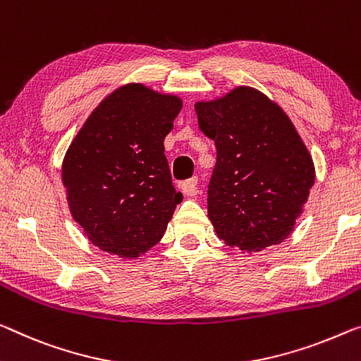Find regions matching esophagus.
<instances>
[{"label": "esophagus", "mask_w": 361, "mask_h": 361, "mask_svg": "<svg viewBox=\"0 0 361 361\" xmlns=\"http://www.w3.org/2000/svg\"><path fill=\"white\" fill-rule=\"evenodd\" d=\"M197 184H198L197 177H192V179H188V180L179 182V188H180V192L184 193V195L195 197L198 193V185Z\"/></svg>", "instance_id": "1"}]
</instances>
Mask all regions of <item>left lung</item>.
Returning a JSON list of instances; mask_svg holds the SVG:
<instances>
[{
    "instance_id": "left-lung-1",
    "label": "left lung",
    "mask_w": 361,
    "mask_h": 361,
    "mask_svg": "<svg viewBox=\"0 0 361 361\" xmlns=\"http://www.w3.org/2000/svg\"><path fill=\"white\" fill-rule=\"evenodd\" d=\"M214 140L208 218L229 247L259 252L289 234L314 184L307 147L279 104L252 87L195 104Z\"/></svg>"
}]
</instances>
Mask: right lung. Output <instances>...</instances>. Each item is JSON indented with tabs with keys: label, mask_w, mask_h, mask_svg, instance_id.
Returning a JSON list of instances; mask_svg holds the SVG:
<instances>
[{
	"label": "right lung",
	"mask_w": 361,
	"mask_h": 361,
	"mask_svg": "<svg viewBox=\"0 0 361 361\" xmlns=\"http://www.w3.org/2000/svg\"><path fill=\"white\" fill-rule=\"evenodd\" d=\"M180 109L179 97L127 84L72 140L63 184L72 218L99 250L137 258L161 240L182 202L163 145Z\"/></svg>",
	"instance_id": "right-lung-1"
}]
</instances>
